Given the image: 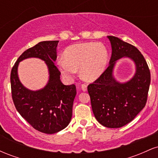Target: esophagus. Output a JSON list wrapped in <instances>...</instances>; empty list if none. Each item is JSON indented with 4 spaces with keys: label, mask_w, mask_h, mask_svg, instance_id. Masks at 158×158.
<instances>
[{
    "label": "esophagus",
    "mask_w": 158,
    "mask_h": 158,
    "mask_svg": "<svg viewBox=\"0 0 158 158\" xmlns=\"http://www.w3.org/2000/svg\"><path fill=\"white\" fill-rule=\"evenodd\" d=\"M81 88L83 91H86L87 90V85L86 84H82L81 85Z\"/></svg>",
    "instance_id": "34e87169"
}]
</instances>
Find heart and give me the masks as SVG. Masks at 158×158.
Masks as SVG:
<instances>
[{"mask_svg":"<svg viewBox=\"0 0 158 158\" xmlns=\"http://www.w3.org/2000/svg\"><path fill=\"white\" fill-rule=\"evenodd\" d=\"M108 62V52L104 45L87 42L67 48L64 52V59H58L57 64L61 73L68 79H72L79 68L82 79L93 81L102 75Z\"/></svg>","mask_w":158,"mask_h":158,"instance_id":"b5f03b06","label":"heart"}]
</instances>
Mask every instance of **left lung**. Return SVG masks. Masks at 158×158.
<instances>
[{
	"label": "left lung",
	"mask_w": 158,
	"mask_h": 158,
	"mask_svg": "<svg viewBox=\"0 0 158 158\" xmlns=\"http://www.w3.org/2000/svg\"><path fill=\"white\" fill-rule=\"evenodd\" d=\"M112 53L110 64L99 79L88 86L92 110L97 121L107 128H120L135 119L146 106L151 74L138 49L115 36H108ZM123 57L135 62L136 72L129 81L117 82L113 72L115 62Z\"/></svg>",
	"instance_id": "1"
}]
</instances>
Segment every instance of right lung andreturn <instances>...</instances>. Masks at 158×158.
<instances>
[{
	"label": "right lung",
	"instance_id": "1",
	"mask_svg": "<svg viewBox=\"0 0 158 158\" xmlns=\"http://www.w3.org/2000/svg\"><path fill=\"white\" fill-rule=\"evenodd\" d=\"M59 41H41L27 49L20 56L10 75L12 97L19 113L39 131L54 134L66 128L72 117L75 85H64L60 80L61 72L54 64ZM28 57H39L48 68L49 80L44 89L30 91L21 84L17 76L19 62Z\"/></svg>",
	"mask_w": 158,
	"mask_h": 158
}]
</instances>
